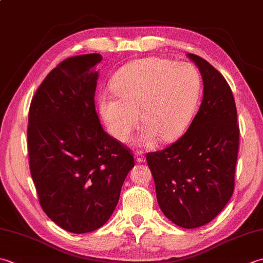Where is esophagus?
<instances>
[{"label": "esophagus", "mask_w": 263, "mask_h": 263, "mask_svg": "<svg viewBox=\"0 0 263 263\" xmlns=\"http://www.w3.org/2000/svg\"><path fill=\"white\" fill-rule=\"evenodd\" d=\"M135 158H136V161H137L138 163L145 162V155H143L142 152H137V153L135 154Z\"/></svg>", "instance_id": "esophagus-1"}]
</instances>
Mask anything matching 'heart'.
<instances>
[{
	"mask_svg": "<svg viewBox=\"0 0 263 263\" xmlns=\"http://www.w3.org/2000/svg\"><path fill=\"white\" fill-rule=\"evenodd\" d=\"M111 86L117 98L102 95L99 99L108 131L118 141H127L139 114L145 125L139 142L149 147L157 137L172 140L188 125L198 101L200 76L188 63L145 58L123 67Z\"/></svg>",
	"mask_w": 263,
	"mask_h": 263,
	"instance_id": "1",
	"label": "heart"
}]
</instances>
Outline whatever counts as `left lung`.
I'll return each mask as SVG.
<instances>
[{"label":"left lung","mask_w":263,"mask_h":263,"mask_svg":"<svg viewBox=\"0 0 263 263\" xmlns=\"http://www.w3.org/2000/svg\"><path fill=\"white\" fill-rule=\"evenodd\" d=\"M187 55L202 75V104L186 133L163 151L148 153L147 163L164 215L193 229L212 221L234 193L239 126L224 77L200 57Z\"/></svg>","instance_id":"8db88e82"}]
</instances>
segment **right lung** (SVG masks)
Here are the masks:
<instances>
[{
  "label": "right lung",
  "instance_id": "right-lung-1",
  "mask_svg": "<svg viewBox=\"0 0 263 263\" xmlns=\"http://www.w3.org/2000/svg\"><path fill=\"white\" fill-rule=\"evenodd\" d=\"M101 59L99 53L67 58L45 77L29 107V167L40 204L74 234L107 222L135 166L130 149L104 131L96 111Z\"/></svg>",
  "mask_w": 263,
  "mask_h": 263
}]
</instances>
